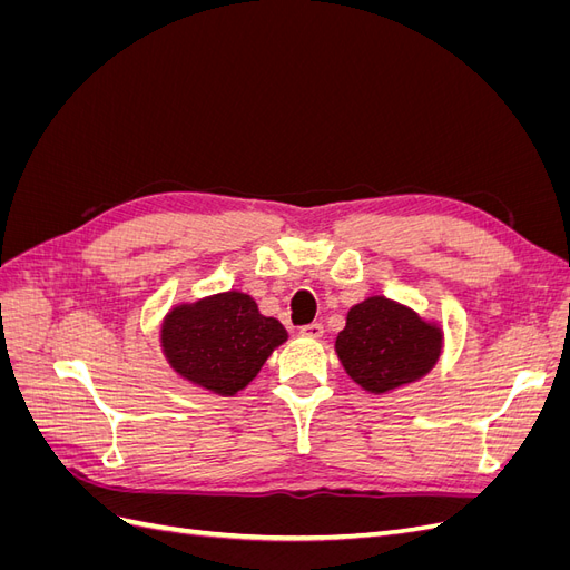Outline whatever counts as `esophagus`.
<instances>
[{"mask_svg": "<svg viewBox=\"0 0 570 570\" xmlns=\"http://www.w3.org/2000/svg\"><path fill=\"white\" fill-rule=\"evenodd\" d=\"M302 335H306V337H323V323L314 321V323H308V325H302Z\"/></svg>", "mask_w": 570, "mask_h": 570, "instance_id": "34e87169", "label": "esophagus"}]
</instances>
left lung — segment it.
<instances>
[{
    "instance_id": "1",
    "label": "left lung",
    "mask_w": 570,
    "mask_h": 570,
    "mask_svg": "<svg viewBox=\"0 0 570 570\" xmlns=\"http://www.w3.org/2000/svg\"><path fill=\"white\" fill-rule=\"evenodd\" d=\"M442 347L440 327L385 297L352 306L335 352L354 383L368 392H387L419 381L435 366Z\"/></svg>"
}]
</instances>
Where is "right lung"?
I'll return each instance as SVG.
<instances>
[{"label": "right lung", "instance_id": "right-lung-1", "mask_svg": "<svg viewBox=\"0 0 570 570\" xmlns=\"http://www.w3.org/2000/svg\"><path fill=\"white\" fill-rule=\"evenodd\" d=\"M285 340L283 323L258 314L256 302L243 292L176 306L161 327L168 364L223 396L247 387Z\"/></svg>", "mask_w": 570, "mask_h": 570}]
</instances>
